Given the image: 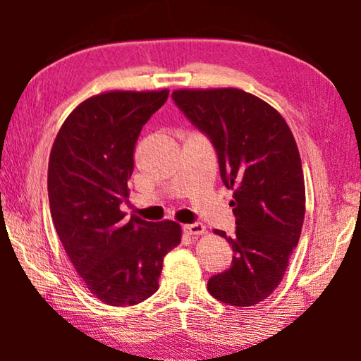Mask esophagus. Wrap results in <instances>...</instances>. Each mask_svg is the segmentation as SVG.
<instances>
[{
    "mask_svg": "<svg viewBox=\"0 0 361 361\" xmlns=\"http://www.w3.org/2000/svg\"><path fill=\"white\" fill-rule=\"evenodd\" d=\"M185 231L189 235H202L205 232V226L202 223H192V224H186Z\"/></svg>",
    "mask_w": 361,
    "mask_h": 361,
    "instance_id": "1",
    "label": "esophagus"
}]
</instances>
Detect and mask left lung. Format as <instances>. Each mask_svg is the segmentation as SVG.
I'll list each match as a JSON object with an SVG mask.
<instances>
[{
	"label": "left lung",
	"mask_w": 361,
	"mask_h": 361,
	"mask_svg": "<svg viewBox=\"0 0 361 361\" xmlns=\"http://www.w3.org/2000/svg\"><path fill=\"white\" fill-rule=\"evenodd\" d=\"M175 105L210 140L221 181L232 189L235 234L231 267L207 288L229 305H255L282 282L305 213L302 164L295 137L276 109L240 89L175 90Z\"/></svg>",
	"instance_id": "1"
}]
</instances>
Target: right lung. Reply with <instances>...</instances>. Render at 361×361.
<instances>
[{
    "label": "right lung",
    "mask_w": 361,
    "mask_h": 361,
    "mask_svg": "<svg viewBox=\"0 0 361 361\" xmlns=\"http://www.w3.org/2000/svg\"><path fill=\"white\" fill-rule=\"evenodd\" d=\"M167 99V89L90 97L52 145L47 191L54 226L89 291L109 305H135L154 295L164 256L181 242L178 223L126 219L119 210L140 132Z\"/></svg>",
    "instance_id": "1"
}]
</instances>
